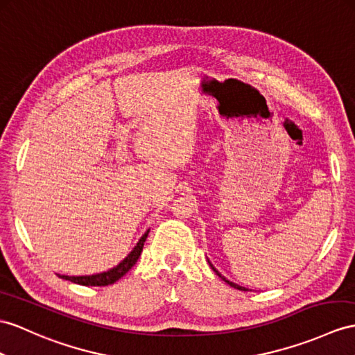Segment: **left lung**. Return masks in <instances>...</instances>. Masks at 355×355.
Instances as JSON below:
<instances>
[{
  "mask_svg": "<svg viewBox=\"0 0 355 355\" xmlns=\"http://www.w3.org/2000/svg\"><path fill=\"white\" fill-rule=\"evenodd\" d=\"M207 262H209V261H207ZM209 265H211V268H212V270H214L215 272H217V275H218V277H221V280H224V282H226L227 284H230V286H232V288H235V289H239V291H248L247 288H244V286H239V284H236V283H233V282L227 280L226 277H224V275H221V274H220V272H218L217 270H215V266H214V265H212L211 262H209Z\"/></svg>",
  "mask_w": 355,
  "mask_h": 355,
  "instance_id": "8db88e82",
  "label": "left lung"
}]
</instances>
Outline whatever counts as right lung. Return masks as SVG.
I'll return each instance as SVG.
<instances>
[{"label": "right lung", "mask_w": 355, "mask_h": 355, "mask_svg": "<svg viewBox=\"0 0 355 355\" xmlns=\"http://www.w3.org/2000/svg\"><path fill=\"white\" fill-rule=\"evenodd\" d=\"M149 235V230H146L144 235L138 239L137 245L132 248V252L129 253L122 262L119 265H116L114 268H111V270L105 271V272H99V274H92V275H72V277H69V275H60V279L63 280H69V282H73L78 284H83V286H108V284L116 283L119 279H122L123 275L131 270V268L137 263L138 257H140L141 252H143V245H144V241Z\"/></svg>", "instance_id": "add662e5"}]
</instances>
